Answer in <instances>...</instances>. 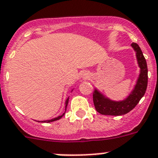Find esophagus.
<instances>
[{"instance_id":"1","label":"esophagus","mask_w":158,"mask_h":158,"mask_svg":"<svg viewBox=\"0 0 158 158\" xmlns=\"http://www.w3.org/2000/svg\"><path fill=\"white\" fill-rule=\"evenodd\" d=\"M88 77H89V74L86 73V72H83V73L82 74V79H88Z\"/></svg>"}]
</instances>
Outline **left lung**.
<instances>
[{"instance_id": "1", "label": "left lung", "mask_w": 158, "mask_h": 158, "mask_svg": "<svg viewBox=\"0 0 158 158\" xmlns=\"http://www.w3.org/2000/svg\"><path fill=\"white\" fill-rule=\"evenodd\" d=\"M131 46L135 51L137 61L140 68V74L135 86L124 100L118 102L108 98L95 89L93 93L94 104L96 110L101 114L109 116H121L126 114L137 106L146 93L148 82V69L146 59L138 44L133 42Z\"/></svg>"}]
</instances>
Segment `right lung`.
I'll use <instances>...</instances> for the list:
<instances>
[{"label":"right lung","mask_w":158,"mask_h":158,"mask_svg":"<svg viewBox=\"0 0 158 158\" xmlns=\"http://www.w3.org/2000/svg\"><path fill=\"white\" fill-rule=\"evenodd\" d=\"M69 98H68L66 100V102H65V112H66L67 106H68V104H69ZM65 112L61 115V116H57V117L53 118V119H51V120H43V121H38V122H46V123H50V122H52V121H56V120H60V118H61L62 116L65 114Z\"/></svg>","instance_id":"add662e5"}]
</instances>
